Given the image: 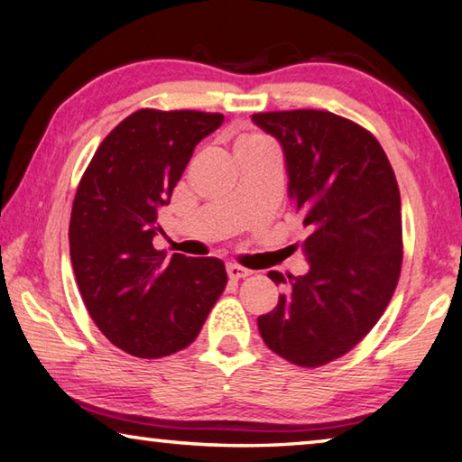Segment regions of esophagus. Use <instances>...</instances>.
Returning <instances> with one entry per match:
<instances>
[{
	"label": "esophagus",
	"instance_id": "obj_1",
	"mask_svg": "<svg viewBox=\"0 0 462 462\" xmlns=\"http://www.w3.org/2000/svg\"><path fill=\"white\" fill-rule=\"evenodd\" d=\"M226 271H228V277H230L232 281L245 279V277L250 275V273H253V271H248V269H245V267H240V264H228V267H226Z\"/></svg>",
	"mask_w": 462,
	"mask_h": 462
}]
</instances>
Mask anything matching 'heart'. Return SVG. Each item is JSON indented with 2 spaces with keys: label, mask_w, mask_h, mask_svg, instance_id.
<instances>
[{
  "label": "heart",
  "mask_w": 462,
  "mask_h": 462,
  "mask_svg": "<svg viewBox=\"0 0 462 462\" xmlns=\"http://www.w3.org/2000/svg\"><path fill=\"white\" fill-rule=\"evenodd\" d=\"M263 144H269V143L267 138H263L261 134H242L236 143V151H240V148H254Z\"/></svg>",
  "instance_id": "obj_1"
}]
</instances>
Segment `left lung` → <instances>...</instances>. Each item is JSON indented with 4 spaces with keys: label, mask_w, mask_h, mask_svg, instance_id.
Here are the masks:
<instances>
[{
    "label": "left lung",
    "mask_w": 462,
    "mask_h": 462,
    "mask_svg": "<svg viewBox=\"0 0 462 462\" xmlns=\"http://www.w3.org/2000/svg\"><path fill=\"white\" fill-rule=\"evenodd\" d=\"M253 120L283 146L289 199L310 230L306 275L269 271L285 293L259 332L281 358L316 369L353 350L391 301L403 261L400 187L379 140L353 120L326 109Z\"/></svg>",
    "instance_id": "8db88e82"
}]
</instances>
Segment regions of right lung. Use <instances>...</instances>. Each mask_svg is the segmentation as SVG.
Masks as SVG:
<instances>
[{
    "label": "right lung",
    "mask_w": 462,
    "mask_h": 462,
    "mask_svg": "<svg viewBox=\"0 0 462 462\" xmlns=\"http://www.w3.org/2000/svg\"><path fill=\"white\" fill-rule=\"evenodd\" d=\"M224 122L198 109H138L97 146L77 187L69 246L85 308L101 334L138 358L198 338L228 283L220 259L156 250V214L171 201L193 148Z\"/></svg>",
    "instance_id": "add662e5"
}]
</instances>
